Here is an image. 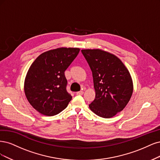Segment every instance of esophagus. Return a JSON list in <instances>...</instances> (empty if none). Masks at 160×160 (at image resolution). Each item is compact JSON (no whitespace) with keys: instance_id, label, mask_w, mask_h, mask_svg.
Masks as SVG:
<instances>
[{"instance_id":"34e87169","label":"esophagus","mask_w":160,"mask_h":160,"mask_svg":"<svg viewBox=\"0 0 160 160\" xmlns=\"http://www.w3.org/2000/svg\"><path fill=\"white\" fill-rule=\"evenodd\" d=\"M83 94H84V92L82 91V90L76 92V94H77V95H82Z\"/></svg>"}]
</instances>
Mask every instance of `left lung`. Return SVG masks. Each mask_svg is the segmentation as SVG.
<instances>
[{"mask_svg": "<svg viewBox=\"0 0 160 160\" xmlns=\"http://www.w3.org/2000/svg\"><path fill=\"white\" fill-rule=\"evenodd\" d=\"M92 72L96 97L89 107L100 117L110 118L126 107L133 92L131 76L115 55L100 49L82 50Z\"/></svg>", "mask_w": 160, "mask_h": 160, "instance_id": "8db88e82", "label": "left lung"}]
</instances>
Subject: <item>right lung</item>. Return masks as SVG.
I'll list each match as a JSON object with an SVG mask.
<instances>
[{"label":"right lung","instance_id":"add662e5","mask_svg":"<svg viewBox=\"0 0 160 160\" xmlns=\"http://www.w3.org/2000/svg\"><path fill=\"white\" fill-rule=\"evenodd\" d=\"M80 52L77 48H60L40 54L29 68L24 92L40 114L52 116L68 106L72 96L66 90L65 70Z\"/></svg>","mask_w":160,"mask_h":160}]
</instances>
